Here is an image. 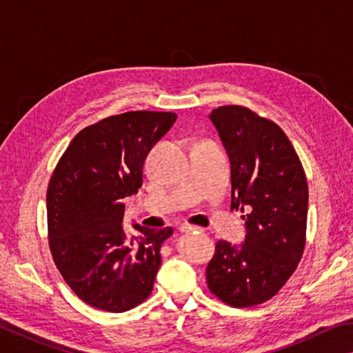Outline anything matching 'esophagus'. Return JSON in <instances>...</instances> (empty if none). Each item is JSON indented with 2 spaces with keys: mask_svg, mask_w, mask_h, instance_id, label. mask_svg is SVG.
Returning <instances> with one entry per match:
<instances>
[{
  "mask_svg": "<svg viewBox=\"0 0 353 353\" xmlns=\"http://www.w3.org/2000/svg\"><path fill=\"white\" fill-rule=\"evenodd\" d=\"M179 230H181L182 234H188V232H199V230H202V229H201V227H198V225L181 224V227H179Z\"/></svg>",
  "mask_w": 353,
  "mask_h": 353,
  "instance_id": "34e87169",
  "label": "esophagus"
}]
</instances>
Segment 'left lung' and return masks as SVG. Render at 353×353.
<instances>
[{
	"mask_svg": "<svg viewBox=\"0 0 353 353\" xmlns=\"http://www.w3.org/2000/svg\"><path fill=\"white\" fill-rule=\"evenodd\" d=\"M208 118L230 160V208L252 210L243 216L244 243H216L207 285L232 307L259 305L277 294L302 259L308 212L305 172L276 123L241 105L218 107Z\"/></svg>",
	"mask_w": 353,
	"mask_h": 353,
	"instance_id": "left-lung-1",
	"label": "left lung"
}]
</instances>
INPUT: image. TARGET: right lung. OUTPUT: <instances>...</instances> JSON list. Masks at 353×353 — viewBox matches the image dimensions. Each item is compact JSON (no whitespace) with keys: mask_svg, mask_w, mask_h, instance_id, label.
<instances>
[{"mask_svg":"<svg viewBox=\"0 0 353 353\" xmlns=\"http://www.w3.org/2000/svg\"><path fill=\"white\" fill-rule=\"evenodd\" d=\"M171 112H126L82 129L52 172L46 193L52 259L76 296L123 313L151 294L171 227L123 225L124 198L139 193L149 151L174 124Z\"/></svg>","mask_w":353,"mask_h":353,"instance_id":"add662e5","label":"right lung"}]
</instances>
